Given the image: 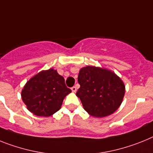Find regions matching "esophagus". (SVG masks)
I'll return each mask as SVG.
<instances>
[{"label":"esophagus","mask_w":153,"mask_h":153,"mask_svg":"<svg viewBox=\"0 0 153 153\" xmlns=\"http://www.w3.org/2000/svg\"><path fill=\"white\" fill-rule=\"evenodd\" d=\"M71 90L73 92H76V87H75V86H74L73 87H71Z\"/></svg>","instance_id":"esophagus-1"}]
</instances>
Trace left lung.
<instances>
[{"label":"left lung","instance_id":"obj_1","mask_svg":"<svg viewBox=\"0 0 153 153\" xmlns=\"http://www.w3.org/2000/svg\"><path fill=\"white\" fill-rule=\"evenodd\" d=\"M78 83L80 87L76 94L84 110L94 117L110 115L122 102L125 92L124 83L110 70L95 66L83 67L79 70Z\"/></svg>","mask_w":153,"mask_h":153}]
</instances>
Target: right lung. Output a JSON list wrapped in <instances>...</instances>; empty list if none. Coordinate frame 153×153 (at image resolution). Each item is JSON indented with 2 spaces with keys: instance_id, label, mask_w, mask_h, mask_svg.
Segmentation results:
<instances>
[{
  "instance_id": "right-lung-1",
  "label": "right lung",
  "mask_w": 153,
  "mask_h": 153,
  "mask_svg": "<svg viewBox=\"0 0 153 153\" xmlns=\"http://www.w3.org/2000/svg\"><path fill=\"white\" fill-rule=\"evenodd\" d=\"M70 92L62 76L49 69L39 73L26 83L22 98L29 111L37 116L49 117L60 109L62 100Z\"/></svg>"
}]
</instances>
